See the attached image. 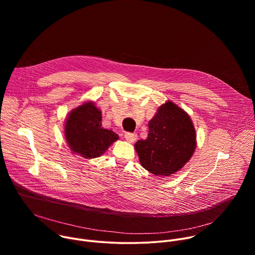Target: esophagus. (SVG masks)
<instances>
[{"label": "esophagus", "instance_id": "1", "mask_svg": "<svg viewBox=\"0 0 255 255\" xmlns=\"http://www.w3.org/2000/svg\"><path fill=\"white\" fill-rule=\"evenodd\" d=\"M124 136H125V139H126L128 142H130V143L135 142V141H136V139H137V134H136V133L126 132Z\"/></svg>", "mask_w": 255, "mask_h": 255}]
</instances>
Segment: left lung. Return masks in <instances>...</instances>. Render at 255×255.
I'll return each instance as SVG.
<instances>
[{
    "label": "left lung",
    "instance_id": "8db88e82",
    "mask_svg": "<svg viewBox=\"0 0 255 255\" xmlns=\"http://www.w3.org/2000/svg\"><path fill=\"white\" fill-rule=\"evenodd\" d=\"M148 127L147 138L134 145L141 165L157 176L175 173L190 160L197 146L190 116L168 101L158 108Z\"/></svg>",
    "mask_w": 255,
    "mask_h": 255
}]
</instances>
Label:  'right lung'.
Here are the masks:
<instances>
[{"label":"right lung","mask_w":255,"mask_h":255,"mask_svg":"<svg viewBox=\"0 0 255 255\" xmlns=\"http://www.w3.org/2000/svg\"><path fill=\"white\" fill-rule=\"evenodd\" d=\"M102 113L93 102L72 110L65 122L64 134L70 150L85 158L101 156L119 136L102 127Z\"/></svg>","instance_id":"right-lung-1"}]
</instances>
